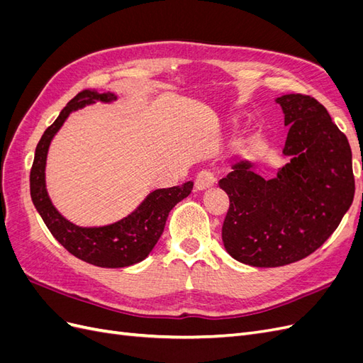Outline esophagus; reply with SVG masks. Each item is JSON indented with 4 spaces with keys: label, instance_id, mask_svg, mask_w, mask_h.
<instances>
[{
    "label": "esophagus",
    "instance_id": "1",
    "mask_svg": "<svg viewBox=\"0 0 363 363\" xmlns=\"http://www.w3.org/2000/svg\"><path fill=\"white\" fill-rule=\"evenodd\" d=\"M216 183V174L211 169H204L201 172L196 174L195 179V188L199 191H204L207 188H211Z\"/></svg>",
    "mask_w": 363,
    "mask_h": 363
}]
</instances>
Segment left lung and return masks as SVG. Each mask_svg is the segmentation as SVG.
I'll return each mask as SVG.
<instances>
[{"instance_id": "8db88e82", "label": "left lung", "mask_w": 363, "mask_h": 363, "mask_svg": "<svg viewBox=\"0 0 363 363\" xmlns=\"http://www.w3.org/2000/svg\"><path fill=\"white\" fill-rule=\"evenodd\" d=\"M289 127L283 155L289 162L265 180L250 160L236 162L219 188L230 199L223 242L233 259L276 268L320 248L337 228L354 199L351 148L315 98H276Z\"/></svg>"}]
</instances>
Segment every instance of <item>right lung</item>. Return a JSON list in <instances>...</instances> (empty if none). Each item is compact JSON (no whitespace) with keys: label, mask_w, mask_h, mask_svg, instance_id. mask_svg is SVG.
Wrapping results in <instances>:
<instances>
[{"label":"right lung","mask_w":363,"mask_h":363,"mask_svg":"<svg viewBox=\"0 0 363 363\" xmlns=\"http://www.w3.org/2000/svg\"><path fill=\"white\" fill-rule=\"evenodd\" d=\"M96 101L112 103L116 101V95L112 92L98 94L96 91L77 94L45 130L36 147L30 171V194L33 204L51 235L72 256L95 267L125 268L142 262L150 255L163 233L172 207L191 194L194 183L186 182L182 186L152 191L130 215L108 225L80 227L62 216L52 206L47 192L45 167L48 148L52 138L72 112Z\"/></svg>","instance_id":"right-lung-1"}]
</instances>
